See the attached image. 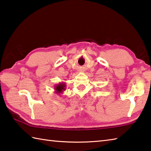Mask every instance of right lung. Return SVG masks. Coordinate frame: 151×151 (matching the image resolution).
I'll return each instance as SVG.
<instances>
[{"label": "right lung", "mask_w": 151, "mask_h": 151, "mask_svg": "<svg viewBox=\"0 0 151 151\" xmlns=\"http://www.w3.org/2000/svg\"><path fill=\"white\" fill-rule=\"evenodd\" d=\"M55 92L57 94L63 93V91L66 90V85L65 82H60L59 84L55 85Z\"/></svg>", "instance_id": "1"}]
</instances>
